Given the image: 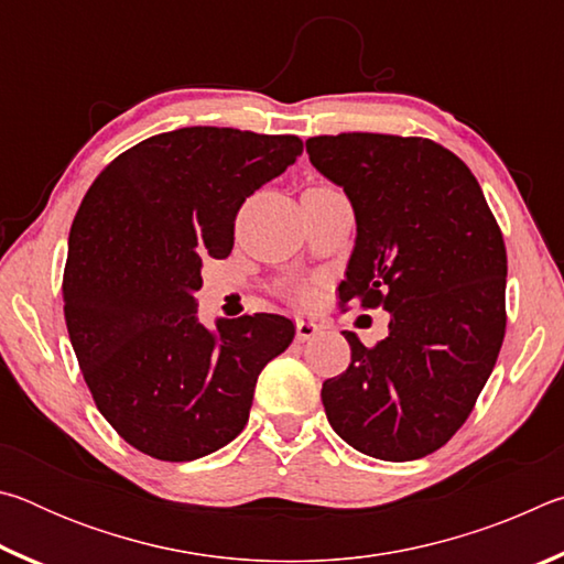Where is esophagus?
Instances as JSON below:
<instances>
[{
  "mask_svg": "<svg viewBox=\"0 0 564 564\" xmlns=\"http://www.w3.org/2000/svg\"><path fill=\"white\" fill-rule=\"evenodd\" d=\"M321 333V326L313 321H295V340L305 343V340H313Z\"/></svg>",
  "mask_w": 564,
  "mask_h": 564,
  "instance_id": "34e87169",
  "label": "esophagus"
}]
</instances>
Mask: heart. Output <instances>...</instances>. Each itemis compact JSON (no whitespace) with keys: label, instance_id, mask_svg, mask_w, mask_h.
I'll return each mask as SVG.
<instances>
[{"label":"heart","instance_id":"obj_1","mask_svg":"<svg viewBox=\"0 0 564 564\" xmlns=\"http://www.w3.org/2000/svg\"><path fill=\"white\" fill-rule=\"evenodd\" d=\"M293 295H295V301L305 305V303L313 301V295H316V289H313L311 283H301V285H295Z\"/></svg>","mask_w":564,"mask_h":564}]
</instances>
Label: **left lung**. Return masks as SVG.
Segmentation results:
<instances>
[{"label": "left lung", "instance_id": "1", "mask_svg": "<svg viewBox=\"0 0 564 564\" xmlns=\"http://www.w3.org/2000/svg\"><path fill=\"white\" fill-rule=\"evenodd\" d=\"M305 151L356 212L340 303L390 311L376 346L343 330L350 366L323 383L328 423L378 460H417L460 431L498 360L502 231L473 171L431 139L352 131Z\"/></svg>", "mask_w": 564, "mask_h": 564}]
</instances>
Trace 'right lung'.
<instances>
[{
	"label": "right lung",
	"instance_id": "add662e5",
	"mask_svg": "<svg viewBox=\"0 0 564 564\" xmlns=\"http://www.w3.org/2000/svg\"><path fill=\"white\" fill-rule=\"evenodd\" d=\"M303 151L291 133L188 127L144 139L74 216L64 318L99 413L139 453L186 463L243 431L253 388L295 328L275 313L196 321L204 259L234 248L238 208Z\"/></svg>",
	"mask_w": 564,
	"mask_h": 564
}]
</instances>
